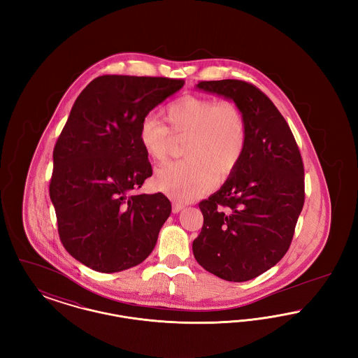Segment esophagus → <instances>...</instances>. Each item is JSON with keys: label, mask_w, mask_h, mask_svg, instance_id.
<instances>
[{"label": "esophagus", "mask_w": 358, "mask_h": 358, "mask_svg": "<svg viewBox=\"0 0 358 358\" xmlns=\"http://www.w3.org/2000/svg\"><path fill=\"white\" fill-rule=\"evenodd\" d=\"M182 209H184V205L180 204V203H173V213H178Z\"/></svg>", "instance_id": "1"}]
</instances>
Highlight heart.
Wrapping results in <instances>:
<instances>
[{"label":"heart","mask_w":358,"mask_h":358,"mask_svg":"<svg viewBox=\"0 0 358 358\" xmlns=\"http://www.w3.org/2000/svg\"><path fill=\"white\" fill-rule=\"evenodd\" d=\"M168 126L155 114L141 120L138 141L146 155L164 162L171 150V136H189L185 159L155 173L154 187L180 201H189L228 180L247 148V122L238 104L215 98L185 95L164 108Z\"/></svg>","instance_id":"1"}]
</instances>
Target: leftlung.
<instances>
[{"mask_svg": "<svg viewBox=\"0 0 358 358\" xmlns=\"http://www.w3.org/2000/svg\"><path fill=\"white\" fill-rule=\"evenodd\" d=\"M196 88L238 104L248 138L236 171L199 204L204 224L193 255L224 280H251L289 250L305 203L302 157L287 122L255 85L225 79Z\"/></svg>", "mask_w": 358, "mask_h": 358, "instance_id": "8db88e82", "label": "left lung"}]
</instances>
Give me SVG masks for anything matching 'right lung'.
Listing matches in <instances>:
<instances>
[{"label":"right lung","instance_id":"right-lung-1","mask_svg":"<svg viewBox=\"0 0 358 358\" xmlns=\"http://www.w3.org/2000/svg\"><path fill=\"white\" fill-rule=\"evenodd\" d=\"M182 87L180 79L104 75L73 103L53 149L50 196L64 248L91 270L120 273L152 254L171 204L162 193H136L153 174L138 130Z\"/></svg>","mask_w":358,"mask_h":358}]
</instances>
